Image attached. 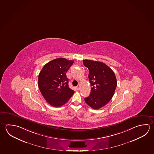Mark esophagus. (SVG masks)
Masks as SVG:
<instances>
[{"mask_svg": "<svg viewBox=\"0 0 154 154\" xmlns=\"http://www.w3.org/2000/svg\"><path fill=\"white\" fill-rule=\"evenodd\" d=\"M80 87H81V86H80V85H78V86H77V87H76V88L78 90H79L80 89Z\"/></svg>", "mask_w": 154, "mask_h": 154, "instance_id": "1", "label": "esophagus"}]
</instances>
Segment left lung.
<instances>
[{
    "instance_id": "1",
    "label": "left lung",
    "mask_w": 154,
    "mask_h": 154,
    "mask_svg": "<svg viewBox=\"0 0 154 154\" xmlns=\"http://www.w3.org/2000/svg\"><path fill=\"white\" fill-rule=\"evenodd\" d=\"M89 70L88 78L91 85L90 95L85 98L86 103L93 109L106 105L112 99L117 87V79L113 71L103 62L90 60H83Z\"/></svg>"
}]
</instances>
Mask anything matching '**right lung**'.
<instances>
[{"instance_id": "1", "label": "right lung", "mask_w": 154, "mask_h": 154, "mask_svg": "<svg viewBox=\"0 0 154 154\" xmlns=\"http://www.w3.org/2000/svg\"><path fill=\"white\" fill-rule=\"evenodd\" d=\"M74 61L58 58L45 64L38 75L40 92L48 103L61 107L67 103L74 91L68 86L66 72Z\"/></svg>"}]
</instances>
